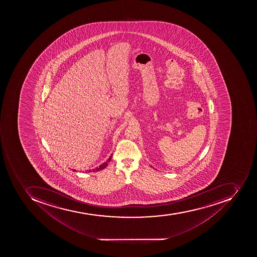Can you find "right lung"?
<instances>
[{
    "label": "right lung",
    "mask_w": 257,
    "mask_h": 257,
    "mask_svg": "<svg viewBox=\"0 0 257 257\" xmlns=\"http://www.w3.org/2000/svg\"><path fill=\"white\" fill-rule=\"evenodd\" d=\"M111 157H112V155L110 156V158H108V159L104 163L102 164V165H100V166H99V167L96 168V169H94V170H87V172H97V171H99V170H103V169H104V168L106 167V166H107V164H108V162L111 161Z\"/></svg>",
    "instance_id": "obj_1"
}]
</instances>
